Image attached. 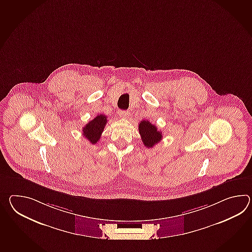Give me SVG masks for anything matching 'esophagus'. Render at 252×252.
Instances as JSON below:
<instances>
[{
    "mask_svg": "<svg viewBox=\"0 0 252 252\" xmlns=\"http://www.w3.org/2000/svg\"><path fill=\"white\" fill-rule=\"evenodd\" d=\"M118 115H119L120 118H128L130 116V113H129V111H126V110H119Z\"/></svg>",
    "mask_w": 252,
    "mask_h": 252,
    "instance_id": "1",
    "label": "esophagus"
}]
</instances>
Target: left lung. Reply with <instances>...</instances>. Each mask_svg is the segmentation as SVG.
Wrapping results in <instances>:
<instances>
[{
  "label": "left lung",
  "mask_w": 252,
  "mask_h": 252,
  "mask_svg": "<svg viewBox=\"0 0 252 252\" xmlns=\"http://www.w3.org/2000/svg\"><path fill=\"white\" fill-rule=\"evenodd\" d=\"M140 135L142 142L147 148H151L158 144L162 139V132L148 120H142L139 124Z\"/></svg>",
  "instance_id": "8db88e82"
}]
</instances>
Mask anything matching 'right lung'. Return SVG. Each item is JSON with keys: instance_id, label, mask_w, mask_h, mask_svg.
<instances>
[{"instance_id": "right-lung-1", "label": "right lung", "mask_w": 252, "mask_h": 252, "mask_svg": "<svg viewBox=\"0 0 252 252\" xmlns=\"http://www.w3.org/2000/svg\"><path fill=\"white\" fill-rule=\"evenodd\" d=\"M107 118L105 115H97L82 128L83 134L92 145L96 144L100 139L101 134L105 128Z\"/></svg>"}]
</instances>
